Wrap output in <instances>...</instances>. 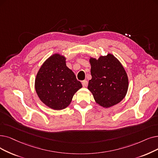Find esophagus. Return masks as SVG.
Returning a JSON list of instances; mask_svg holds the SVG:
<instances>
[{
    "instance_id": "obj_1",
    "label": "esophagus",
    "mask_w": 158,
    "mask_h": 158,
    "mask_svg": "<svg viewBox=\"0 0 158 158\" xmlns=\"http://www.w3.org/2000/svg\"><path fill=\"white\" fill-rule=\"evenodd\" d=\"M82 85H83V87H86L87 85H88V81H86V80L83 81H82Z\"/></svg>"
}]
</instances>
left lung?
Listing matches in <instances>:
<instances>
[{
  "label": "left lung",
  "instance_id": "8db88e82",
  "mask_svg": "<svg viewBox=\"0 0 158 158\" xmlns=\"http://www.w3.org/2000/svg\"><path fill=\"white\" fill-rule=\"evenodd\" d=\"M92 79L88 89L99 106L108 108L120 102L127 95L128 78L124 67L114 55L108 53L98 59L90 57Z\"/></svg>",
  "mask_w": 158,
  "mask_h": 158
}]
</instances>
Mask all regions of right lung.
Returning <instances> with one entry per match:
<instances>
[{"label": "right lung", "mask_w": 158, "mask_h": 158, "mask_svg": "<svg viewBox=\"0 0 158 158\" xmlns=\"http://www.w3.org/2000/svg\"><path fill=\"white\" fill-rule=\"evenodd\" d=\"M66 57L54 53L39 68L35 80V88L40 100L55 110L66 108L74 94L82 88L72 70L66 64Z\"/></svg>", "instance_id": "1"}]
</instances>
